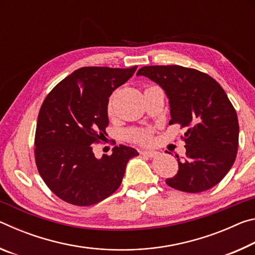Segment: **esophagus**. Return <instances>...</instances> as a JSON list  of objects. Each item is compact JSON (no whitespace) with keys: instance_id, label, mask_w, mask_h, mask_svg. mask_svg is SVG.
<instances>
[{"instance_id":"1","label":"esophagus","mask_w":255,"mask_h":255,"mask_svg":"<svg viewBox=\"0 0 255 255\" xmlns=\"http://www.w3.org/2000/svg\"><path fill=\"white\" fill-rule=\"evenodd\" d=\"M140 154L141 155H144V156H147V157H154V156H156V152H154V150H145V149H143V150H140Z\"/></svg>"}]
</instances>
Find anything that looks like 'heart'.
Here are the masks:
<instances>
[{"mask_svg": "<svg viewBox=\"0 0 255 255\" xmlns=\"http://www.w3.org/2000/svg\"><path fill=\"white\" fill-rule=\"evenodd\" d=\"M112 111H114V107H112V98H110L109 102H108V112L111 115ZM126 136L129 140L138 144H148L152 140L150 131L146 130V129H130L127 131Z\"/></svg>", "mask_w": 255, "mask_h": 255, "instance_id": "obj_1", "label": "heart"}]
</instances>
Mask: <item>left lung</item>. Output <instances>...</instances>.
Returning <instances> with one entry per match:
<instances>
[{
  "label": "left lung",
  "mask_w": 255,
  "mask_h": 255,
  "mask_svg": "<svg viewBox=\"0 0 255 255\" xmlns=\"http://www.w3.org/2000/svg\"><path fill=\"white\" fill-rule=\"evenodd\" d=\"M139 75L165 91L170 125L187 128L185 157L178 158V173L166 184L190 193L215 187L231 170L239 148V120L224 89L206 73L179 65L144 66Z\"/></svg>",
  "instance_id": "1"
}]
</instances>
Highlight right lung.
<instances>
[{"instance_id": "add662e5", "label": "right lung", "mask_w": 255, "mask_h": 255, "mask_svg": "<svg viewBox=\"0 0 255 255\" xmlns=\"http://www.w3.org/2000/svg\"><path fill=\"white\" fill-rule=\"evenodd\" d=\"M130 68L81 67L51 90L42 102L34 136L37 169L51 191L74 206H91L111 196L124 178L135 148L115 146L97 158L109 125V97L130 79Z\"/></svg>"}]
</instances>
